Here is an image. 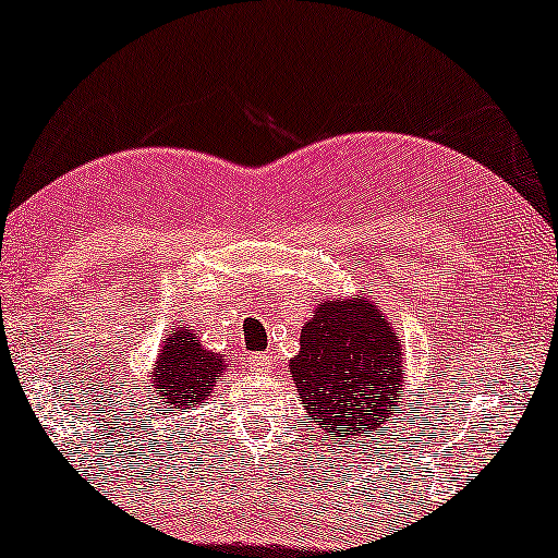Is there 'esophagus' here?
Returning <instances> with one entry per match:
<instances>
[{"instance_id": "1", "label": "esophagus", "mask_w": 558, "mask_h": 558, "mask_svg": "<svg viewBox=\"0 0 558 558\" xmlns=\"http://www.w3.org/2000/svg\"><path fill=\"white\" fill-rule=\"evenodd\" d=\"M254 365H256V371H266L269 368V355H254Z\"/></svg>"}]
</instances>
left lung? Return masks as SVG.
I'll list each match as a JSON object with an SVG mask.
<instances>
[{
  "mask_svg": "<svg viewBox=\"0 0 558 558\" xmlns=\"http://www.w3.org/2000/svg\"><path fill=\"white\" fill-rule=\"evenodd\" d=\"M289 373L323 439L368 437L403 386L399 330L378 302L327 300L302 327Z\"/></svg>",
  "mask_w": 558,
  "mask_h": 558,
  "instance_id": "8db88e82",
  "label": "left lung"
}]
</instances>
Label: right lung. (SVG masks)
<instances>
[{"label":"right lung","mask_w":558,"mask_h":558,"mask_svg":"<svg viewBox=\"0 0 558 558\" xmlns=\"http://www.w3.org/2000/svg\"><path fill=\"white\" fill-rule=\"evenodd\" d=\"M226 368V355L203 350L197 332L190 327H172L157 353L151 384L165 399V411L178 414L195 403H208V393Z\"/></svg>","instance_id":"1"}]
</instances>
